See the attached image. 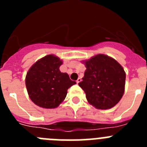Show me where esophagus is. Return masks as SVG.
Returning a JSON list of instances; mask_svg holds the SVG:
<instances>
[{
  "label": "esophagus",
  "instance_id": "34e87169",
  "mask_svg": "<svg viewBox=\"0 0 147 147\" xmlns=\"http://www.w3.org/2000/svg\"><path fill=\"white\" fill-rule=\"evenodd\" d=\"M81 81H82L81 78H79V79H78V80H76V83H77V84H78V83H80Z\"/></svg>",
  "mask_w": 147,
  "mask_h": 147
}]
</instances>
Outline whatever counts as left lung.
<instances>
[{"instance_id": "left-lung-1", "label": "left lung", "mask_w": 147, "mask_h": 147, "mask_svg": "<svg viewBox=\"0 0 147 147\" xmlns=\"http://www.w3.org/2000/svg\"><path fill=\"white\" fill-rule=\"evenodd\" d=\"M85 63L87 69L79 85L88 102L101 110L114 107L124 93L126 74L122 66L104 54L93 57Z\"/></svg>"}]
</instances>
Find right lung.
I'll use <instances>...</instances> for the list:
<instances>
[{"label":"right lung","mask_w":147,"mask_h":147,"mask_svg":"<svg viewBox=\"0 0 147 147\" xmlns=\"http://www.w3.org/2000/svg\"><path fill=\"white\" fill-rule=\"evenodd\" d=\"M62 64L57 57L50 54L39 59L30 67L26 76V86L32 102L43 108H55L63 102L67 90L76 82L66 73H61Z\"/></svg>","instance_id":"right-lung-1"}]
</instances>
